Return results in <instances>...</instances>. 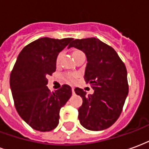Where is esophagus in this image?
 I'll return each instance as SVG.
<instances>
[{
    "instance_id": "34e87169",
    "label": "esophagus",
    "mask_w": 149,
    "mask_h": 149,
    "mask_svg": "<svg viewBox=\"0 0 149 149\" xmlns=\"http://www.w3.org/2000/svg\"><path fill=\"white\" fill-rule=\"evenodd\" d=\"M72 93H75V91H74V88H73V87L72 88Z\"/></svg>"
}]
</instances>
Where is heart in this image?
<instances>
[{"instance_id": "obj_1", "label": "heart", "mask_w": 149, "mask_h": 149, "mask_svg": "<svg viewBox=\"0 0 149 149\" xmlns=\"http://www.w3.org/2000/svg\"><path fill=\"white\" fill-rule=\"evenodd\" d=\"M79 53H82V52L80 51V50H75L72 54H73V56H75L77 55V54H79ZM61 57V53H59L57 57H56V63H59ZM76 77H77V76L74 73H65V78L67 81H73L76 79Z\"/></svg>"}]
</instances>
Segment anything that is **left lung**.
<instances>
[{
    "label": "left lung",
    "mask_w": 149,
    "mask_h": 149,
    "mask_svg": "<svg viewBox=\"0 0 149 149\" xmlns=\"http://www.w3.org/2000/svg\"><path fill=\"white\" fill-rule=\"evenodd\" d=\"M71 47L87 56L84 78L94 89L93 94L87 95L82 88H75L83 100L78 109L80 123L92 131L106 129L119 118L128 93L125 63L113 48L95 37L74 40L68 48Z\"/></svg>",
    "instance_id": "obj_1"
}]
</instances>
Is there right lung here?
I'll use <instances>...</instances> for the list:
<instances>
[{"instance_id": "right-lung-1", "label": "right lung", "mask_w": 149, "mask_h": 149, "mask_svg": "<svg viewBox=\"0 0 149 149\" xmlns=\"http://www.w3.org/2000/svg\"><path fill=\"white\" fill-rule=\"evenodd\" d=\"M72 38L43 37L21 50L10 74L14 105L18 114L35 130L49 132L58 125L60 110L72 96L62 85L55 92L48 87V76L56 71V57Z\"/></svg>"}]
</instances>
